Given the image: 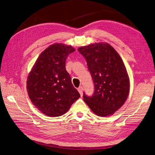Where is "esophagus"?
<instances>
[{
	"instance_id": "esophagus-1",
	"label": "esophagus",
	"mask_w": 155,
	"mask_h": 155,
	"mask_svg": "<svg viewBox=\"0 0 155 155\" xmlns=\"http://www.w3.org/2000/svg\"><path fill=\"white\" fill-rule=\"evenodd\" d=\"M77 90H78V92L80 93V94H81V96H82V91H83V88H82V86H80V87H78V88H77Z\"/></svg>"
}]
</instances>
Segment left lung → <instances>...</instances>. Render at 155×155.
I'll return each mask as SVG.
<instances>
[{
	"label": "left lung",
	"mask_w": 155,
	"mask_h": 155,
	"mask_svg": "<svg viewBox=\"0 0 155 155\" xmlns=\"http://www.w3.org/2000/svg\"><path fill=\"white\" fill-rule=\"evenodd\" d=\"M78 51L86 59L94 84L92 96L84 101L96 115L106 117L124 105L129 92V78L121 57L107 43L82 46Z\"/></svg>",
	"instance_id": "1"
}]
</instances>
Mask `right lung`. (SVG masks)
<instances>
[{"instance_id":"right-lung-1","label":"right lung","mask_w":155,"mask_h":155,"mask_svg":"<svg viewBox=\"0 0 155 155\" xmlns=\"http://www.w3.org/2000/svg\"><path fill=\"white\" fill-rule=\"evenodd\" d=\"M74 51L71 45H51L39 55L28 74V96L46 116H62L80 97L65 68L68 55Z\"/></svg>"}]
</instances>
